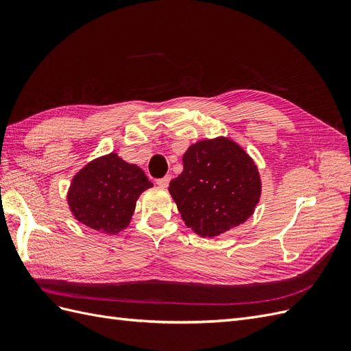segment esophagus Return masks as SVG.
I'll use <instances>...</instances> for the list:
<instances>
[{"label": "esophagus", "instance_id": "34e87169", "mask_svg": "<svg viewBox=\"0 0 351 351\" xmlns=\"http://www.w3.org/2000/svg\"><path fill=\"white\" fill-rule=\"evenodd\" d=\"M169 180H171V176H165V177H162V178H158V180H156V184H158L159 187H167V186L169 184Z\"/></svg>", "mask_w": 351, "mask_h": 351}]
</instances>
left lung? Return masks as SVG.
I'll list each match as a JSON object with an SVG mask.
<instances>
[{"label":"left lung","instance_id":"1","mask_svg":"<svg viewBox=\"0 0 351 351\" xmlns=\"http://www.w3.org/2000/svg\"><path fill=\"white\" fill-rule=\"evenodd\" d=\"M168 190L184 224L212 239L253 215L262 183L246 151L221 136L189 146L183 173L171 180Z\"/></svg>","mask_w":351,"mask_h":351}]
</instances>
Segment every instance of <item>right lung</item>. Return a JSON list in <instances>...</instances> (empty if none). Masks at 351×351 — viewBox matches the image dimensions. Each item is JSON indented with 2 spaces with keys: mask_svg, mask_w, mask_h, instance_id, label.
I'll use <instances>...</instances> for the list:
<instances>
[{
  "mask_svg": "<svg viewBox=\"0 0 351 351\" xmlns=\"http://www.w3.org/2000/svg\"><path fill=\"white\" fill-rule=\"evenodd\" d=\"M152 186L142 168L111 152L93 159L73 177L69 208L86 227L117 234L130 224L136 200Z\"/></svg>",
  "mask_w": 351,
  "mask_h": 351,
  "instance_id": "1",
  "label": "right lung"
}]
</instances>
